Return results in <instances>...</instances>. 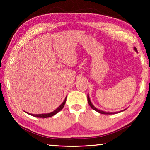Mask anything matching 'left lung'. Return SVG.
Returning <instances> with one entry per match:
<instances>
[{
    "instance_id": "left-lung-1",
    "label": "left lung",
    "mask_w": 150,
    "mask_h": 150,
    "mask_svg": "<svg viewBox=\"0 0 150 150\" xmlns=\"http://www.w3.org/2000/svg\"><path fill=\"white\" fill-rule=\"evenodd\" d=\"M134 49L135 50V51L136 52H138V51H137V49L136 48L134 47ZM87 100H88V105H90V106L91 108H92L93 110H95V111H96V112H98V113H100V114H103V115H113V114H115V113H118V112H122V111H124V110H121V111H120V112H104V111H103V110H98V109H97L96 108V107H95V106H94V105H93L92 103H91V100H90V98H89V96H88V95H87Z\"/></svg>"
}]
</instances>
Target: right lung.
<instances>
[{"label":"right lung","instance_id":"right-lung-1","mask_svg":"<svg viewBox=\"0 0 150 150\" xmlns=\"http://www.w3.org/2000/svg\"><path fill=\"white\" fill-rule=\"evenodd\" d=\"M66 98H67V96H66L65 100H63V102L62 103V105H61L59 107H58L57 109H55V110L54 111H53L52 112H50V113H47V114H40V115H33V114H29L28 113V115H32L33 116H35V117H38V118H49V117H51V116H53L55 115H56L57 113L59 112L60 110H62L63 106H64L65 104V102H66Z\"/></svg>","mask_w":150,"mask_h":150}]
</instances>
